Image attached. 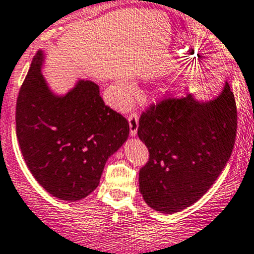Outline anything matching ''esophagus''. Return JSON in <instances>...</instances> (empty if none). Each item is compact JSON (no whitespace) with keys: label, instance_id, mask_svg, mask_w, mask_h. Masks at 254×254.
<instances>
[{"label":"esophagus","instance_id":"34e87169","mask_svg":"<svg viewBox=\"0 0 254 254\" xmlns=\"http://www.w3.org/2000/svg\"><path fill=\"white\" fill-rule=\"evenodd\" d=\"M129 120V127H130V135L135 136L137 132V127H139V117H137L136 113H131L127 118Z\"/></svg>","mask_w":254,"mask_h":254}]
</instances>
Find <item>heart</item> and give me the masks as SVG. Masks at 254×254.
<instances>
[{
	"mask_svg": "<svg viewBox=\"0 0 254 254\" xmlns=\"http://www.w3.org/2000/svg\"><path fill=\"white\" fill-rule=\"evenodd\" d=\"M119 92L124 102H129L132 97H135V94L137 92V88L135 85V83L131 82V80H124V82L120 83Z\"/></svg>",
	"mask_w": 254,
	"mask_h": 254,
	"instance_id": "b5f03b06",
	"label": "heart"
}]
</instances>
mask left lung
<instances>
[{
	"mask_svg": "<svg viewBox=\"0 0 254 254\" xmlns=\"http://www.w3.org/2000/svg\"><path fill=\"white\" fill-rule=\"evenodd\" d=\"M236 131L228 83L215 99L170 98L142 113L137 135L150 156L139 172V190L147 206L174 213L200 200L225 169Z\"/></svg>",
	"mask_w": 254,
	"mask_h": 254,
	"instance_id": "left-lung-1",
	"label": "left lung"
}]
</instances>
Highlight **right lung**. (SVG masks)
Instances as JSON below:
<instances>
[{"label":"right lung","instance_id":"obj_1","mask_svg":"<svg viewBox=\"0 0 254 254\" xmlns=\"http://www.w3.org/2000/svg\"><path fill=\"white\" fill-rule=\"evenodd\" d=\"M38 51L19 90L16 134L38 184L64 201L87 197L98 187L105 162L129 136V123L104 104L99 85L80 79L54 94L42 74Z\"/></svg>","mask_w":254,"mask_h":254}]
</instances>
